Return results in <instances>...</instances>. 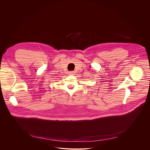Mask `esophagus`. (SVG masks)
Instances as JSON below:
<instances>
[{"instance_id": "1", "label": "esophagus", "mask_w": 150, "mask_h": 150, "mask_svg": "<svg viewBox=\"0 0 150 150\" xmlns=\"http://www.w3.org/2000/svg\"><path fill=\"white\" fill-rule=\"evenodd\" d=\"M69 74L73 75V74H74L75 71H69Z\"/></svg>"}]
</instances>
